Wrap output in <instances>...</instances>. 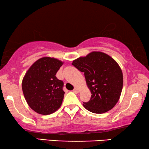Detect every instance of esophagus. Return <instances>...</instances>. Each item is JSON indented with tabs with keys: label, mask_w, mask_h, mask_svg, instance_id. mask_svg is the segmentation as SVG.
<instances>
[{
	"label": "esophagus",
	"mask_w": 149,
	"mask_h": 149,
	"mask_svg": "<svg viewBox=\"0 0 149 149\" xmlns=\"http://www.w3.org/2000/svg\"><path fill=\"white\" fill-rule=\"evenodd\" d=\"M73 92L75 93H78L79 92V89L77 88V87H74V89H73Z\"/></svg>",
	"instance_id": "34e87169"
}]
</instances>
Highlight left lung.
<instances>
[{
    "instance_id": "left-lung-1",
    "label": "left lung",
    "mask_w": 149,
    "mask_h": 149,
    "mask_svg": "<svg viewBox=\"0 0 149 149\" xmlns=\"http://www.w3.org/2000/svg\"><path fill=\"white\" fill-rule=\"evenodd\" d=\"M72 64L84 72L91 96L83 107L93 113L110 111L119 101L123 89V72L119 64L105 53L92 52L73 60Z\"/></svg>"
}]
</instances>
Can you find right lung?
Listing matches in <instances>:
<instances>
[{
    "instance_id": "obj_1",
    "label": "right lung",
    "mask_w": 149,
    "mask_h": 149,
    "mask_svg": "<svg viewBox=\"0 0 149 149\" xmlns=\"http://www.w3.org/2000/svg\"><path fill=\"white\" fill-rule=\"evenodd\" d=\"M64 62L51 57L36 60L24 75L22 91L28 104L40 115H50L62 105L64 83L56 74Z\"/></svg>"
}]
</instances>
